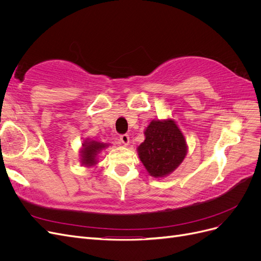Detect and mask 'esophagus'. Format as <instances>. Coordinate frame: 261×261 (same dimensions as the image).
Segmentation results:
<instances>
[{"label":"esophagus","instance_id":"obj_1","mask_svg":"<svg viewBox=\"0 0 261 261\" xmlns=\"http://www.w3.org/2000/svg\"><path fill=\"white\" fill-rule=\"evenodd\" d=\"M120 140L123 145L127 146L129 144V136L127 135V134H123V135L120 136Z\"/></svg>","mask_w":261,"mask_h":261}]
</instances>
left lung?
I'll list each match as a JSON object with an SVG mask.
<instances>
[{
  "mask_svg": "<svg viewBox=\"0 0 261 261\" xmlns=\"http://www.w3.org/2000/svg\"><path fill=\"white\" fill-rule=\"evenodd\" d=\"M145 136V141L138 147V154L150 175H168L184 160L187 152L185 138L172 120L152 121Z\"/></svg>",
  "mask_w": 261,
  "mask_h": 261,
  "instance_id": "8db88e82",
  "label": "left lung"
}]
</instances>
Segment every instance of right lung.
<instances>
[{
	"label": "right lung",
	"mask_w": 261,
	"mask_h": 261,
	"mask_svg": "<svg viewBox=\"0 0 261 261\" xmlns=\"http://www.w3.org/2000/svg\"><path fill=\"white\" fill-rule=\"evenodd\" d=\"M84 149L82 150V163L87 165V167H91V165L96 164V156L101 149H103L108 145L98 143V141H88V143L83 144Z\"/></svg>",
	"instance_id": "right-lung-1"
}]
</instances>
